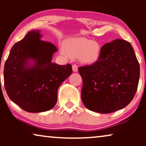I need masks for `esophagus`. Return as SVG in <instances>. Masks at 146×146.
I'll list each match as a JSON object with an SVG mask.
<instances>
[{"label": "esophagus", "instance_id": "34e87169", "mask_svg": "<svg viewBox=\"0 0 146 146\" xmlns=\"http://www.w3.org/2000/svg\"><path fill=\"white\" fill-rule=\"evenodd\" d=\"M72 70L73 72H76L78 70V66L76 64H74L72 66Z\"/></svg>", "mask_w": 146, "mask_h": 146}]
</instances>
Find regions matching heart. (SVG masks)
Instances as JSON below:
<instances>
[{
	"instance_id": "b5f03b06",
	"label": "heart",
	"mask_w": 146,
	"mask_h": 146,
	"mask_svg": "<svg viewBox=\"0 0 146 146\" xmlns=\"http://www.w3.org/2000/svg\"><path fill=\"white\" fill-rule=\"evenodd\" d=\"M65 50L72 58H79L86 64H92L98 60L100 46L96 42L86 38H74L66 42Z\"/></svg>"
}]
</instances>
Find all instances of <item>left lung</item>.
Masks as SVG:
<instances>
[{
	"label": "left lung",
	"instance_id": "1",
	"mask_svg": "<svg viewBox=\"0 0 146 146\" xmlns=\"http://www.w3.org/2000/svg\"><path fill=\"white\" fill-rule=\"evenodd\" d=\"M82 102L90 110L109 113L127 106L137 91L139 64L132 46L116 39L101 48L96 62L80 67Z\"/></svg>",
	"mask_w": 146,
	"mask_h": 146
}]
</instances>
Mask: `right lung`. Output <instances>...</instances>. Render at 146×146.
Listing matches in <instances>:
<instances>
[{"mask_svg": "<svg viewBox=\"0 0 146 146\" xmlns=\"http://www.w3.org/2000/svg\"><path fill=\"white\" fill-rule=\"evenodd\" d=\"M39 30L29 31L12 47L4 68L9 98L31 113L48 111L57 102V91L72 73V65L52 62L57 48L41 40Z\"/></svg>", "mask_w": 146, "mask_h": 146, "instance_id": "1", "label": "right lung"}]
</instances>
